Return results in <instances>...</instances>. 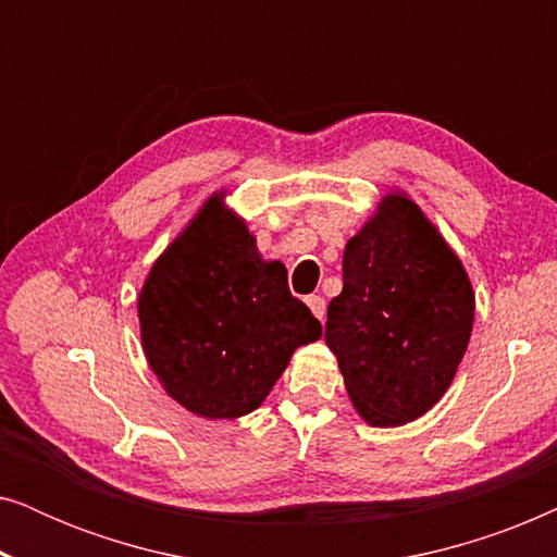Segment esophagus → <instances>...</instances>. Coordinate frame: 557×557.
Instances as JSON below:
<instances>
[{
  "instance_id": "esophagus-1",
  "label": "esophagus",
  "mask_w": 557,
  "mask_h": 557,
  "mask_svg": "<svg viewBox=\"0 0 557 557\" xmlns=\"http://www.w3.org/2000/svg\"><path fill=\"white\" fill-rule=\"evenodd\" d=\"M307 307L311 309V314H314L319 322H322L324 314H326V301L322 299V296H317V294L307 296Z\"/></svg>"
}]
</instances>
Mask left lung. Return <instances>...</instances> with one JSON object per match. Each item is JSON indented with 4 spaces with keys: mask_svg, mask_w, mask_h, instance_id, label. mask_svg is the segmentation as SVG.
<instances>
[{
    "mask_svg": "<svg viewBox=\"0 0 557 557\" xmlns=\"http://www.w3.org/2000/svg\"><path fill=\"white\" fill-rule=\"evenodd\" d=\"M326 347L364 423L395 429L436 406L469 347L474 288L438 227L391 189L345 246Z\"/></svg>",
    "mask_w": 557,
    "mask_h": 557,
    "instance_id": "left-lung-1",
    "label": "left lung"
}]
</instances>
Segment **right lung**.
Masks as SVG:
<instances>
[{
	"label": "right lung",
	"mask_w": 557,
	"mask_h": 557,
	"mask_svg": "<svg viewBox=\"0 0 557 557\" xmlns=\"http://www.w3.org/2000/svg\"><path fill=\"white\" fill-rule=\"evenodd\" d=\"M225 195L202 202L136 299L151 372L172 400L208 421L256 410L296 349L322 337L307 304L288 294L286 265L265 261Z\"/></svg>",
	"instance_id": "right-lung-1"
}]
</instances>
